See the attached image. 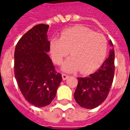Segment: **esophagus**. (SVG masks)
Here are the masks:
<instances>
[{"mask_svg":"<svg viewBox=\"0 0 130 130\" xmlns=\"http://www.w3.org/2000/svg\"><path fill=\"white\" fill-rule=\"evenodd\" d=\"M68 78H69V76L67 74H62V78H63V80H67Z\"/></svg>","mask_w":130,"mask_h":130,"instance_id":"34e87169","label":"esophagus"}]
</instances>
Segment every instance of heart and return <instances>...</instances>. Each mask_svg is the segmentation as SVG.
<instances>
[{
  "label": "heart",
  "instance_id": "heart-1",
  "mask_svg": "<svg viewBox=\"0 0 130 130\" xmlns=\"http://www.w3.org/2000/svg\"><path fill=\"white\" fill-rule=\"evenodd\" d=\"M107 40L103 35L91 29L77 27L63 32L59 39H53L50 43L52 58L56 64H60L69 52L71 57L62 65L67 72L80 71L88 73L99 65L105 56Z\"/></svg>",
  "mask_w": 130,
  "mask_h": 130
}]
</instances>
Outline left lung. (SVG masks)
I'll use <instances>...</instances> for the list:
<instances>
[{
  "label": "left lung",
  "mask_w": 130,
  "mask_h": 130,
  "mask_svg": "<svg viewBox=\"0 0 130 130\" xmlns=\"http://www.w3.org/2000/svg\"><path fill=\"white\" fill-rule=\"evenodd\" d=\"M110 44L113 46L110 40ZM115 52L112 49L101 67L93 74L78 78L74 98L80 107L93 109L106 99L113 81L115 74Z\"/></svg>",
  "instance_id": "8db88e82"
}]
</instances>
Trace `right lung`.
Returning a JSON list of instances; mask_svg holds the SVG:
<instances>
[{"mask_svg":"<svg viewBox=\"0 0 130 130\" xmlns=\"http://www.w3.org/2000/svg\"><path fill=\"white\" fill-rule=\"evenodd\" d=\"M48 29L45 24L34 26L17 43L14 55L15 76L20 90L29 103L39 108L52 103L62 80L46 54L50 50Z\"/></svg>","mask_w":130,"mask_h":130,"instance_id":"add662e5","label":"right lung"}]
</instances>
